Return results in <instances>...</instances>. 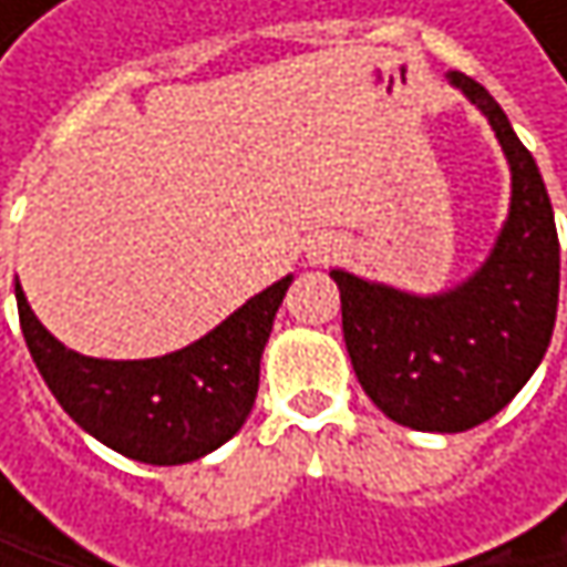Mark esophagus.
<instances>
[{"label":"esophagus","mask_w":567,"mask_h":567,"mask_svg":"<svg viewBox=\"0 0 567 567\" xmlns=\"http://www.w3.org/2000/svg\"><path fill=\"white\" fill-rule=\"evenodd\" d=\"M338 256H341V246H338V239H331V236H315V239H308L305 249H301V262H305V266H324V262H331V259H338Z\"/></svg>","instance_id":"esophagus-1"}]
</instances>
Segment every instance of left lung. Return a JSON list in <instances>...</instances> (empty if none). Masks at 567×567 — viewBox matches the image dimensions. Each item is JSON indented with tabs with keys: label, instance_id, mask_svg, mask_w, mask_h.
Listing matches in <instances>:
<instances>
[{
	"label": "left lung",
	"instance_id": "1",
	"mask_svg": "<svg viewBox=\"0 0 567 567\" xmlns=\"http://www.w3.org/2000/svg\"><path fill=\"white\" fill-rule=\"evenodd\" d=\"M483 111L509 161V216L460 285L413 295L331 269L354 374L394 423L463 433L496 416L542 364L558 311V233L548 189L496 97L446 71Z\"/></svg>",
	"mask_w": 567,
	"mask_h": 567
}]
</instances>
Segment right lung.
<instances>
[{
  "mask_svg": "<svg viewBox=\"0 0 567 567\" xmlns=\"http://www.w3.org/2000/svg\"><path fill=\"white\" fill-rule=\"evenodd\" d=\"M291 276L252 295L199 341L144 361L87 358L64 348L16 285L29 354L61 410L114 453L151 463H193L239 433L256 394L259 361Z\"/></svg>",
  "mask_w": 567,
  "mask_h": 567,
  "instance_id": "1",
  "label": "right lung"
}]
</instances>
